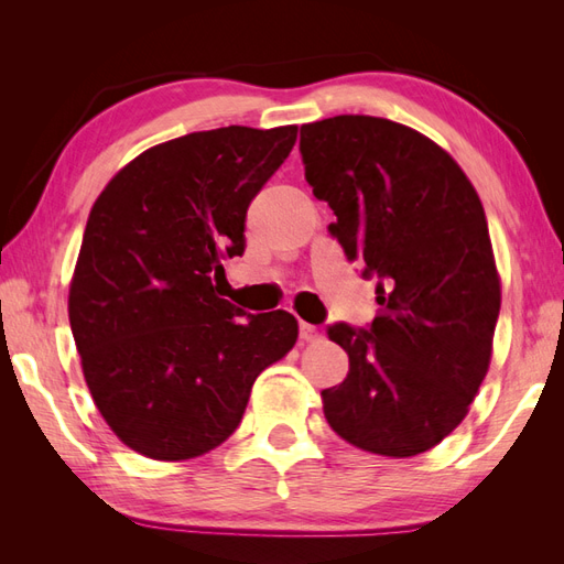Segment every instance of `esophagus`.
Wrapping results in <instances>:
<instances>
[{
  "label": "esophagus",
  "instance_id": "34e87169",
  "mask_svg": "<svg viewBox=\"0 0 564 564\" xmlns=\"http://www.w3.org/2000/svg\"><path fill=\"white\" fill-rule=\"evenodd\" d=\"M299 332H301V338H303V340H319V336H322L319 329L313 327V324H308V322H301Z\"/></svg>",
  "mask_w": 564,
  "mask_h": 564
}]
</instances>
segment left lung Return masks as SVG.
Listing matches in <instances>:
<instances>
[{
	"mask_svg": "<svg viewBox=\"0 0 564 564\" xmlns=\"http://www.w3.org/2000/svg\"><path fill=\"white\" fill-rule=\"evenodd\" d=\"M299 150L381 305L367 327L327 329L350 367L322 390L324 416L365 452H429L468 414L491 357L501 284L482 202L445 150L390 119L303 124Z\"/></svg>",
	"mask_w": 564,
	"mask_h": 564,
	"instance_id": "1",
	"label": "left lung"
}]
</instances>
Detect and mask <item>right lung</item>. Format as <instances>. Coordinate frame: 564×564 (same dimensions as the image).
<instances>
[{
	"mask_svg": "<svg viewBox=\"0 0 564 564\" xmlns=\"http://www.w3.org/2000/svg\"><path fill=\"white\" fill-rule=\"evenodd\" d=\"M299 127H220L145 150L100 193L70 284V327L91 398L148 458L207 454L235 433L259 373L294 348L292 313L224 296L247 209Z\"/></svg>",
	"mask_w": 564,
	"mask_h": 564,
	"instance_id": "1",
	"label": "right lung"
}]
</instances>
